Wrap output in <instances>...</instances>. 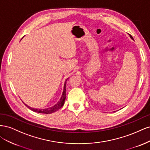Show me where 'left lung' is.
Returning a JSON list of instances; mask_svg holds the SVG:
<instances>
[{
    "instance_id": "left-lung-1",
    "label": "left lung",
    "mask_w": 150,
    "mask_h": 150,
    "mask_svg": "<svg viewBox=\"0 0 150 150\" xmlns=\"http://www.w3.org/2000/svg\"><path fill=\"white\" fill-rule=\"evenodd\" d=\"M130 35V38H131V39H133V37H132V36H131V35Z\"/></svg>"
}]
</instances>
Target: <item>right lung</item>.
<instances>
[{
	"instance_id": "right-lung-1",
	"label": "right lung",
	"mask_w": 150,
	"mask_h": 150,
	"mask_svg": "<svg viewBox=\"0 0 150 150\" xmlns=\"http://www.w3.org/2000/svg\"><path fill=\"white\" fill-rule=\"evenodd\" d=\"M67 79L66 80V82H65L64 86V91H63L62 95V96L60 99V100L57 102V103L56 104H55V105L53 106L52 107L49 108H46V109H35V108H33L31 107H29V106L26 105L25 104H24L29 109H30V110L33 111L34 112H39V113H43V114H51V113L56 112V111L59 110L61 108H62L63 106V105H64V104L66 96V81H67Z\"/></svg>"
}]
</instances>
